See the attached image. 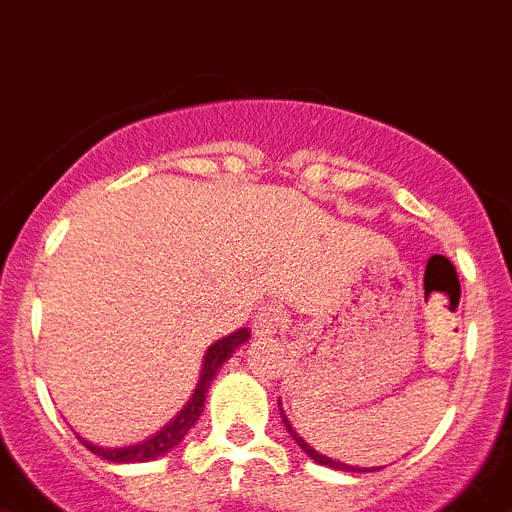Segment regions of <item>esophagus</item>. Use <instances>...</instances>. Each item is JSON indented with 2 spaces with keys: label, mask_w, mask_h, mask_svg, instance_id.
Instances as JSON below:
<instances>
[{
  "label": "esophagus",
  "mask_w": 512,
  "mask_h": 512,
  "mask_svg": "<svg viewBox=\"0 0 512 512\" xmlns=\"http://www.w3.org/2000/svg\"><path fill=\"white\" fill-rule=\"evenodd\" d=\"M280 326H283V313H280V308L275 306H260L255 313V319H252V331H255V336H273L278 334Z\"/></svg>",
  "instance_id": "esophagus-1"
}]
</instances>
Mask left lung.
Returning a JSON list of instances; mask_svg holds the SVG:
<instances>
[{"label": "left lung", "mask_w": 512, "mask_h": 512, "mask_svg": "<svg viewBox=\"0 0 512 512\" xmlns=\"http://www.w3.org/2000/svg\"><path fill=\"white\" fill-rule=\"evenodd\" d=\"M278 405H280V400H278ZM280 418H283L285 428H288V434L293 436V441H296V444L301 446V449L306 451L308 457H311L313 462H316V464H324V467H331V469H342V472H377V469H380V467H352V464H344V462H339V459H331V457H326V454H321V451H316V449H313L311 444H306V441H303V436L298 434L296 428L290 426V421H288V418H285L283 408H280Z\"/></svg>", "instance_id": "1"}]
</instances>
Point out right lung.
<instances>
[{
  "label": "right lung",
  "mask_w": 512,
  "mask_h": 512,
  "mask_svg": "<svg viewBox=\"0 0 512 512\" xmlns=\"http://www.w3.org/2000/svg\"><path fill=\"white\" fill-rule=\"evenodd\" d=\"M247 339H250V329H237L234 334L224 336V339H219V342H214L209 349H206L204 365H201V375H199V382H196L193 395L188 398V403L183 405L181 413H178L173 421L165 423L158 434H153L150 439L140 441V444L117 446V449H112V446H96L91 444V441H86L84 436L76 434L78 441H81L91 454H96V457L107 459V462H117V464L153 462V459L165 457L170 449H176V446L186 439V434L193 428V423L199 421V416L204 413L206 393H209L211 388V380H214L216 372L222 370L224 362H227V359L237 352V347H242Z\"/></svg>",
  "instance_id": "right-lung-1"
}]
</instances>
